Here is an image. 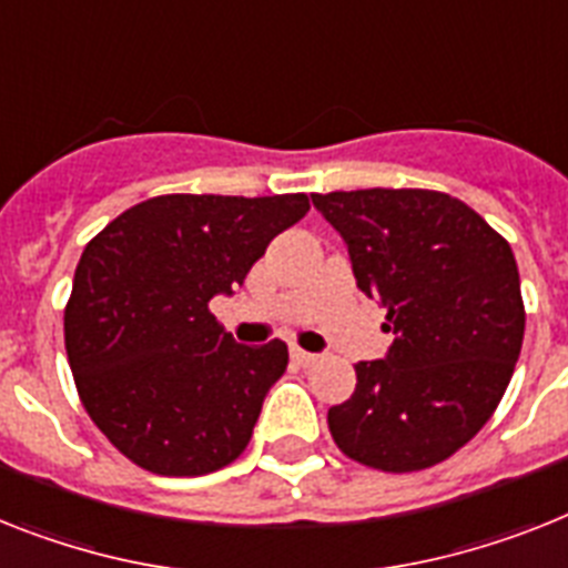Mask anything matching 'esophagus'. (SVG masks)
Returning a JSON list of instances; mask_svg holds the SVG:
<instances>
[{
	"label": "esophagus",
	"mask_w": 568,
	"mask_h": 568,
	"mask_svg": "<svg viewBox=\"0 0 568 568\" xmlns=\"http://www.w3.org/2000/svg\"><path fill=\"white\" fill-rule=\"evenodd\" d=\"M290 357H293L298 365H313L318 359V354H311V351H302V348H293V351H290Z\"/></svg>",
	"instance_id": "esophagus-1"
}]
</instances>
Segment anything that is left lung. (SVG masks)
Segmentation results:
<instances>
[{"label":"left lung","mask_w":568,"mask_h":568,"mask_svg":"<svg viewBox=\"0 0 568 568\" xmlns=\"http://www.w3.org/2000/svg\"><path fill=\"white\" fill-rule=\"evenodd\" d=\"M311 200L395 334L386 357L354 365V395L327 409L336 447L386 473L433 467L490 420L519 359L526 307L514 252L470 205L442 191Z\"/></svg>","instance_id":"8db88e82"}]
</instances>
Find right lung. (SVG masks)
Listing matches in <instances>:
<instances>
[{"label":"right lung","instance_id":"add662e5","mask_svg":"<svg viewBox=\"0 0 568 568\" xmlns=\"http://www.w3.org/2000/svg\"><path fill=\"white\" fill-rule=\"evenodd\" d=\"M304 194H165L87 243L65 304V354L89 418L159 476H205L252 438L287 345H237L209 313L270 241L304 217Z\"/></svg>","mask_w":568,"mask_h":568}]
</instances>
